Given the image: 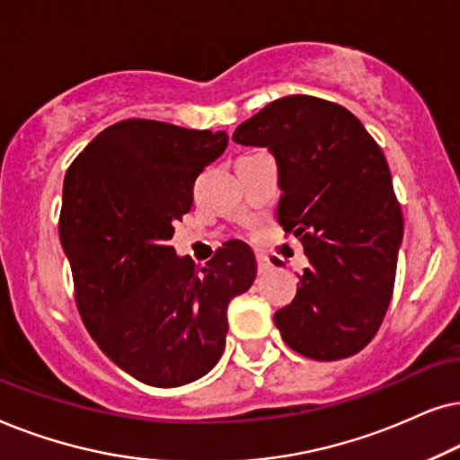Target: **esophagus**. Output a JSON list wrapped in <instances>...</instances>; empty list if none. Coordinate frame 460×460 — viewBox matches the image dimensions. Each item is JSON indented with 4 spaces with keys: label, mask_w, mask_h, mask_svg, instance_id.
<instances>
[{
    "label": "esophagus",
    "mask_w": 460,
    "mask_h": 460,
    "mask_svg": "<svg viewBox=\"0 0 460 460\" xmlns=\"http://www.w3.org/2000/svg\"><path fill=\"white\" fill-rule=\"evenodd\" d=\"M256 265H259V273H267L271 269V261L265 254H259L256 256Z\"/></svg>",
    "instance_id": "esophagus-1"
}]
</instances>
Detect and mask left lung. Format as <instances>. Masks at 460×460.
Wrapping results in <instances>:
<instances>
[{"instance_id":"obj_1","label":"left lung","mask_w":460,"mask_h":460,"mask_svg":"<svg viewBox=\"0 0 460 460\" xmlns=\"http://www.w3.org/2000/svg\"><path fill=\"white\" fill-rule=\"evenodd\" d=\"M234 140L275 157L278 220L309 259L273 317L281 339L320 362L362 351L387 314L403 237L381 146L345 107L305 94L269 102Z\"/></svg>"}]
</instances>
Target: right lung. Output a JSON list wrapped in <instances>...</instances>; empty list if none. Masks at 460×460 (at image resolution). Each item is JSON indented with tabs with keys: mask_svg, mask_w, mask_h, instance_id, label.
Returning a JSON list of instances; mask_svg holds the SVG:
<instances>
[{
	"mask_svg": "<svg viewBox=\"0 0 460 460\" xmlns=\"http://www.w3.org/2000/svg\"><path fill=\"white\" fill-rule=\"evenodd\" d=\"M226 143L223 130L124 119L66 170L58 234L79 315L101 351L151 387H181L217 366L226 307L256 278L240 240L204 267L170 246L195 179Z\"/></svg>",
	"mask_w": 460,
	"mask_h": 460,
	"instance_id": "obj_1",
	"label": "right lung"
}]
</instances>
